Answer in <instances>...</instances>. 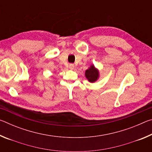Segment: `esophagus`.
<instances>
[{
  "instance_id": "34e87169",
  "label": "esophagus",
  "mask_w": 152,
  "mask_h": 152,
  "mask_svg": "<svg viewBox=\"0 0 152 152\" xmlns=\"http://www.w3.org/2000/svg\"><path fill=\"white\" fill-rule=\"evenodd\" d=\"M69 68H70V69H72H72L74 68V64H70V66H69Z\"/></svg>"
}]
</instances>
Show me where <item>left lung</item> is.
<instances>
[{"label":"left lung","mask_w":152,"mask_h":152,"mask_svg":"<svg viewBox=\"0 0 152 152\" xmlns=\"http://www.w3.org/2000/svg\"><path fill=\"white\" fill-rule=\"evenodd\" d=\"M85 75L89 82H94L96 80L98 77H99V72L96 69L94 68V66H92L91 68L86 71Z\"/></svg>","instance_id":"8db88e82"}]
</instances>
